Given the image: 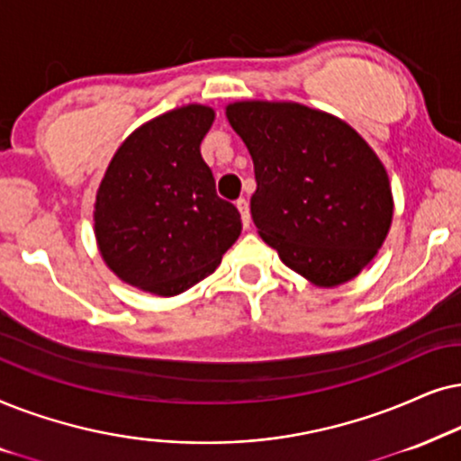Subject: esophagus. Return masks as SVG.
Returning <instances> with one entry per match:
<instances>
[{
    "label": "esophagus",
    "mask_w": 461,
    "mask_h": 461,
    "mask_svg": "<svg viewBox=\"0 0 461 461\" xmlns=\"http://www.w3.org/2000/svg\"><path fill=\"white\" fill-rule=\"evenodd\" d=\"M236 206H238V211H240L242 225L247 227V230H249V225H250V211H249V202L244 200V198H240V200H236Z\"/></svg>",
    "instance_id": "34e87169"
}]
</instances>
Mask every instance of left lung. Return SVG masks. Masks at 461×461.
Listing matches in <instances>:
<instances>
[{"instance_id": "8db88e82", "label": "left lung", "mask_w": 461, "mask_h": 461, "mask_svg": "<svg viewBox=\"0 0 461 461\" xmlns=\"http://www.w3.org/2000/svg\"><path fill=\"white\" fill-rule=\"evenodd\" d=\"M225 115L253 158L250 214L263 240L312 285L356 278L394 212L377 153L343 120L299 103L238 101Z\"/></svg>"}]
</instances>
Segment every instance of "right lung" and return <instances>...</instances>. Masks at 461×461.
<instances>
[{
	"mask_svg": "<svg viewBox=\"0 0 461 461\" xmlns=\"http://www.w3.org/2000/svg\"><path fill=\"white\" fill-rule=\"evenodd\" d=\"M212 122V109L195 103L145 122L120 145L98 185V250L120 280L140 291H187L240 236V212L219 198L200 153Z\"/></svg>",
	"mask_w": 461,
	"mask_h": 461,
	"instance_id": "1",
	"label": "right lung"
}]
</instances>
